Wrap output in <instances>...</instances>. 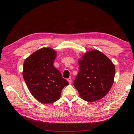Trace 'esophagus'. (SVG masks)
<instances>
[{"mask_svg": "<svg viewBox=\"0 0 134 134\" xmlns=\"http://www.w3.org/2000/svg\"><path fill=\"white\" fill-rule=\"evenodd\" d=\"M67 80L68 81V82L69 83V84H71V82H72V80H71V78H68V79H67Z\"/></svg>", "mask_w": 134, "mask_h": 134, "instance_id": "1", "label": "esophagus"}]
</instances>
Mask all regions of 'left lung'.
<instances>
[{"label":"left lung","instance_id":"8db88e82","mask_svg":"<svg viewBox=\"0 0 134 134\" xmlns=\"http://www.w3.org/2000/svg\"><path fill=\"white\" fill-rule=\"evenodd\" d=\"M78 62L79 71L74 86L81 98L90 102L103 98L114 82V64L102 52L97 50L86 52Z\"/></svg>","mask_w":134,"mask_h":134}]
</instances>
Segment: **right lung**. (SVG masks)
I'll use <instances>...</instances> for the list:
<instances>
[{
    "mask_svg": "<svg viewBox=\"0 0 134 134\" xmlns=\"http://www.w3.org/2000/svg\"><path fill=\"white\" fill-rule=\"evenodd\" d=\"M56 56L52 48L43 47L32 54L23 64V76L28 90L44 104L58 100L64 87L69 85L53 65Z\"/></svg>",
    "mask_w": 134,
    "mask_h": 134,
    "instance_id": "right-lung-1",
    "label": "right lung"
}]
</instances>
